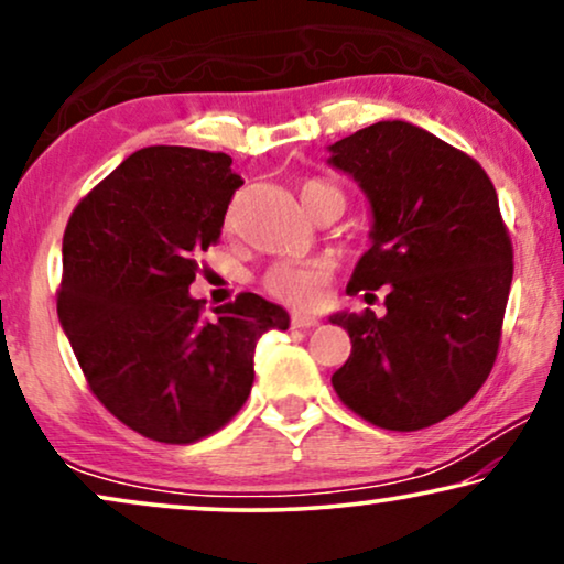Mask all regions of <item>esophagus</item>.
<instances>
[{
	"mask_svg": "<svg viewBox=\"0 0 564 564\" xmlns=\"http://www.w3.org/2000/svg\"><path fill=\"white\" fill-rule=\"evenodd\" d=\"M290 323H292V328H313V326H318V318H315V315H307V313H292Z\"/></svg>",
	"mask_w": 564,
	"mask_h": 564,
	"instance_id": "esophagus-1",
	"label": "esophagus"
}]
</instances>
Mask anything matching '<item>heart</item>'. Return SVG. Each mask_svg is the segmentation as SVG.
Returning a JSON list of instances; mask_svg holds the SVG:
<instances>
[{
    "label": "heart",
    "mask_w": 564,
    "mask_h": 564,
    "mask_svg": "<svg viewBox=\"0 0 564 564\" xmlns=\"http://www.w3.org/2000/svg\"><path fill=\"white\" fill-rule=\"evenodd\" d=\"M297 192L311 215L326 205H338L344 210V192L334 182L321 180V176L305 180ZM328 280L330 264L326 259H282L267 269L264 276H261V288L272 297L282 300V303L313 307L326 295Z\"/></svg>",
    "instance_id": "b5f03b06"
}]
</instances>
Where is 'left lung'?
<instances>
[{
    "mask_svg": "<svg viewBox=\"0 0 564 564\" xmlns=\"http://www.w3.org/2000/svg\"><path fill=\"white\" fill-rule=\"evenodd\" d=\"M330 153L375 215L349 292L388 284L384 318L330 315L351 338L330 382L372 426H434L475 398L498 357L513 246L496 187L473 156L403 120L361 128Z\"/></svg>",
    "mask_w": 564,
    "mask_h": 564,
    "instance_id": "8db88e82",
    "label": "left lung"
}]
</instances>
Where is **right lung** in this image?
I'll return each mask as SVG.
<instances>
[{
    "mask_svg": "<svg viewBox=\"0 0 564 564\" xmlns=\"http://www.w3.org/2000/svg\"><path fill=\"white\" fill-rule=\"evenodd\" d=\"M228 153L149 145L79 199L64 230L56 292L89 390L120 423L161 444H195L241 411L253 349L290 326L280 305L241 292L203 313L189 297L243 180Z\"/></svg>",
    "mask_w": 564,
    "mask_h": 564,
    "instance_id": "add662e5",
    "label": "right lung"
}]
</instances>
